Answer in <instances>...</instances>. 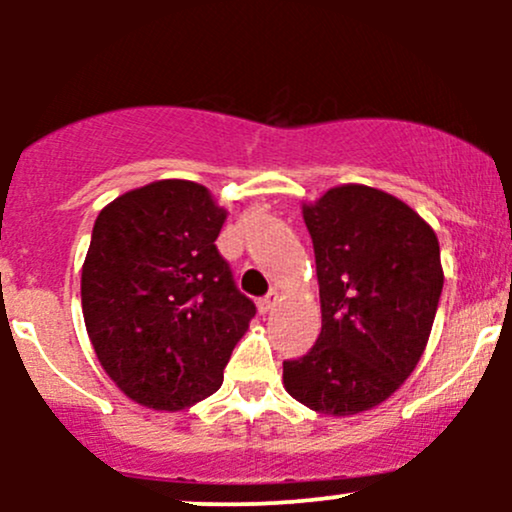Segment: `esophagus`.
Returning a JSON list of instances; mask_svg holds the SVG:
<instances>
[{"label": "esophagus", "instance_id": "esophagus-1", "mask_svg": "<svg viewBox=\"0 0 512 512\" xmlns=\"http://www.w3.org/2000/svg\"><path fill=\"white\" fill-rule=\"evenodd\" d=\"M276 303H279V293L272 291L269 296H264V298H260V301H257V310H260V315H267L276 308Z\"/></svg>", "mask_w": 512, "mask_h": 512}]
</instances>
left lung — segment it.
I'll return each mask as SVG.
<instances>
[{
  "label": "left lung",
  "instance_id": "8db88e82",
  "mask_svg": "<svg viewBox=\"0 0 512 512\" xmlns=\"http://www.w3.org/2000/svg\"><path fill=\"white\" fill-rule=\"evenodd\" d=\"M303 221L322 332L284 361V387L317 414L354 416L395 395L424 356L443 291L438 236L402 199L358 182L303 204Z\"/></svg>",
  "mask_w": 512,
  "mask_h": 512
}]
</instances>
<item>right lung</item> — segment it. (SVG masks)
<instances>
[{
    "instance_id": "1",
    "label": "right lung",
    "mask_w": 512,
    "mask_h": 512,
    "mask_svg": "<svg viewBox=\"0 0 512 512\" xmlns=\"http://www.w3.org/2000/svg\"><path fill=\"white\" fill-rule=\"evenodd\" d=\"M228 211L204 185L156 180L101 209L81 267L93 351L132 402L182 411L214 395L255 303L216 250Z\"/></svg>"
}]
</instances>
